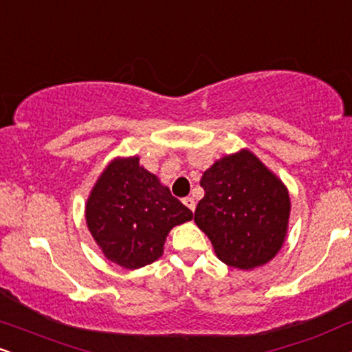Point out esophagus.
Listing matches in <instances>:
<instances>
[{"instance_id":"34e87169","label":"esophagus","mask_w":352,"mask_h":352,"mask_svg":"<svg viewBox=\"0 0 352 352\" xmlns=\"http://www.w3.org/2000/svg\"><path fill=\"white\" fill-rule=\"evenodd\" d=\"M184 205L187 206V208H190L192 211H195V206H197V203H195V200L192 197H187V198H184Z\"/></svg>"}]
</instances>
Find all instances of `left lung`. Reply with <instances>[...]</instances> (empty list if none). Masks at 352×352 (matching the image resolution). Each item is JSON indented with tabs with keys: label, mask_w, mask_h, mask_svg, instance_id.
<instances>
[{
	"label": "left lung",
	"mask_w": 352,
	"mask_h": 352,
	"mask_svg": "<svg viewBox=\"0 0 352 352\" xmlns=\"http://www.w3.org/2000/svg\"><path fill=\"white\" fill-rule=\"evenodd\" d=\"M200 185L205 197L195 223L219 261L251 270L277 256L289 231V190L256 154L241 149L224 155L203 172Z\"/></svg>",
	"instance_id": "8db88e82"
}]
</instances>
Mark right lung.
<instances>
[{"label":"right lung","mask_w":352,"mask_h":352,"mask_svg":"<svg viewBox=\"0 0 352 352\" xmlns=\"http://www.w3.org/2000/svg\"><path fill=\"white\" fill-rule=\"evenodd\" d=\"M192 218L138 155L113 159L85 205L87 226L103 256L131 270L157 261L172 228Z\"/></svg>","instance_id":"obj_1"}]
</instances>
